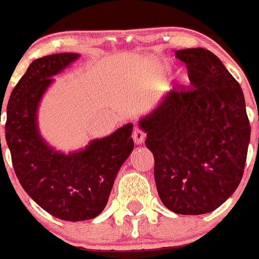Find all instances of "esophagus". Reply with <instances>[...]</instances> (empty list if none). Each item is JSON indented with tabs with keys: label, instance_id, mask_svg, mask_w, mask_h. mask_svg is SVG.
<instances>
[{
	"label": "esophagus",
	"instance_id": "esophagus-1",
	"mask_svg": "<svg viewBox=\"0 0 259 259\" xmlns=\"http://www.w3.org/2000/svg\"><path fill=\"white\" fill-rule=\"evenodd\" d=\"M132 138H133V141H135L136 145H141V143L145 141V133H143L142 130H140L138 127H136L135 131H133Z\"/></svg>",
	"mask_w": 259,
	"mask_h": 259
}]
</instances>
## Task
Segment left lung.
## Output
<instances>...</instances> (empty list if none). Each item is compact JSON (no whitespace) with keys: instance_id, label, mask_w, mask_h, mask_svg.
Here are the masks:
<instances>
[{"instance_id":"1","label":"left lung","mask_w":259,"mask_h":259,"mask_svg":"<svg viewBox=\"0 0 259 259\" xmlns=\"http://www.w3.org/2000/svg\"><path fill=\"white\" fill-rule=\"evenodd\" d=\"M191 88L175 89L138 124L155 157V183L168 210L200 215L219 208L242 180L250 126L239 83L211 51L183 49Z\"/></svg>"}]
</instances>
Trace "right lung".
<instances>
[{
	"label": "right lung",
	"instance_id": "add662e5",
	"mask_svg": "<svg viewBox=\"0 0 259 259\" xmlns=\"http://www.w3.org/2000/svg\"><path fill=\"white\" fill-rule=\"evenodd\" d=\"M79 56L61 53L32 61L10 97L5 128L24 190L44 210L68 222L93 219L103 211L117 174L135 146L132 123L69 153L51 147L41 136L37 112L44 94L55 80L53 76Z\"/></svg>",
	"mask_w": 259,
	"mask_h": 259
}]
</instances>
